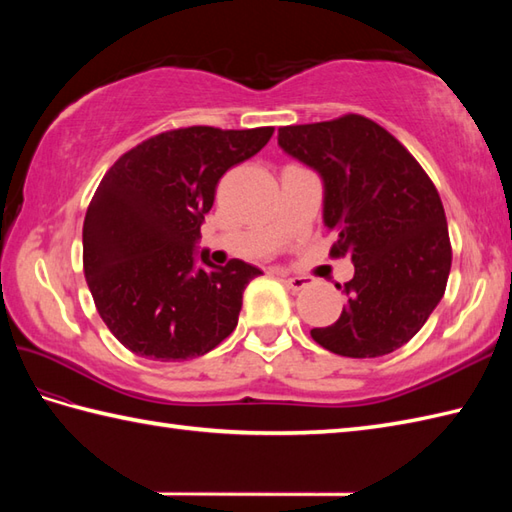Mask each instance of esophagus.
Returning a JSON list of instances; mask_svg holds the SVG:
<instances>
[{
    "label": "esophagus",
    "instance_id": "esophagus-1",
    "mask_svg": "<svg viewBox=\"0 0 512 512\" xmlns=\"http://www.w3.org/2000/svg\"><path fill=\"white\" fill-rule=\"evenodd\" d=\"M281 281H284L286 288L295 290V292H299V290H303L306 286H310V281H308L306 277H284Z\"/></svg>",
    "mask_w": 512,
    "mask_h": 512
}]
</instances>
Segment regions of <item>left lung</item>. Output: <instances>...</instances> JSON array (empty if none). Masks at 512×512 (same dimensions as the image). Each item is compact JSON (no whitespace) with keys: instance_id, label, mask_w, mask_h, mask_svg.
I'll return each instance as SVG.
<instances>
[{"instance_id":"left-lung-1","label":"left lung","mask_w":512,"mask_h":512,"mask_svg":"<svg viewBox=\"0 0 512 512\" xmlns=\"http://www.w3.org/2000/svg\"><path fill=\"white\" fill-rule=\"evenodd\" d=\"M279 147L319 173L332 255L352 257L347 303L328 328L310 330L325 350L376 358L398 350L436 310L451 270L440 195L387 129L365 116L281 127Z\"/></svg>"}]
</instances>
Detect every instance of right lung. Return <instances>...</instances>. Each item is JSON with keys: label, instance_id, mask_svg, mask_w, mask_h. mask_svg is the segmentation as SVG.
Wrapping results in <instances>:
<instances>
[{"label": "right lung", "instance_id": "obj_1", "mask_svg": "<svg viewBox=\"0 0 512 512\" xmlns=\"http://www.w3.org/2000/svg\"><path fill=\"white\" fill-rule=\"evenodd\" d=\"M273 127H184L127 151L105 173L83 222V270L107 328L127 350L187 361L235 330L257 266H213L200 226L215 187L262 149Z\"/></svg>", "mask_w": 512, "mask_h": 512}]
</instances>
